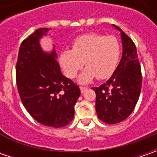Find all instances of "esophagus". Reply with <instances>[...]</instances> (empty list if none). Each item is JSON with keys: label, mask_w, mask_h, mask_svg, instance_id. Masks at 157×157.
Listing matches in <instances>:
<instances>
[{"label": "esophagus", "mask_w": 157, "mask_h": 157, "mask_svg": "<svg viewBox=\"0 0 157 157\" xmlns=\"http://www.w3.org/2000/svg\"><path fill=\"white\" fill-rule=\"evenodd\" d=\"M87 88L86 86H80V91H81V93L83 94V93H85L86 90H87Z\"/></svg>", "instance_id": "esophagus-1"}]
</instances>
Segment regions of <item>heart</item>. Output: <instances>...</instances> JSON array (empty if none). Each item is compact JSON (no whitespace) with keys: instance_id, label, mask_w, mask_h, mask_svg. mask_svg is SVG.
Returning a JSON list of instances; mask_svg holds the SVG:
<instances>
[{"instance_id":"1","label":"heart","mask_w":157,"mask_h":157,"mask_svg":"<svg viewBox=\"0 0 157 157\" xmlns=\"http://www.w3.org/2000/svg\"><path fill=\"white\" fill-rule=\"evenodd\" d=\"M121 44L114 36L88 33L78 36L71 51H64L59 57V63L64 74L74 78L83 67L86 69L78 77L80 84H87L97 76L105 79L113 75L121 57Z\"/></svg>"}]
</instances>
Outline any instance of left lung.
Instances as JSON below:
<instances>
[{"instance_id":"1","label":"left lung","mask_w":157,"mask_h":157,"mask_svg":"<svg viewBox=\"0 0 157 157\" xmlns=\"http://www.w3.org/2000/svg\"><path fill=\"white\" fill-rule=\"evenodd\" d=\"M121 32L122 57L112 77L100 86L93 87L96 94V113L100 121L107 124L123 121L134 111L142 88L141 65L136 44L116 25Z\"/></svg>"}]
</instances>
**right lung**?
<instances>
[{"mask_svg": "<svg viewBox=\"0 0 157 157\" xmlns=\"http://www.w3.org/2000/svg\"><path fill=\"white\" fill-rule=\"evenodd\" d=\"M50 29H36L21 43L16 63V84L21 102L40 124L62 128L72 121L79 87L64 77L57 63L53 45L44 52L40 40Z\"/></svg>", "mask_w": 157, "mask_h": 157, "instance_id": "1", "label": "right lung"}]
</instances>
